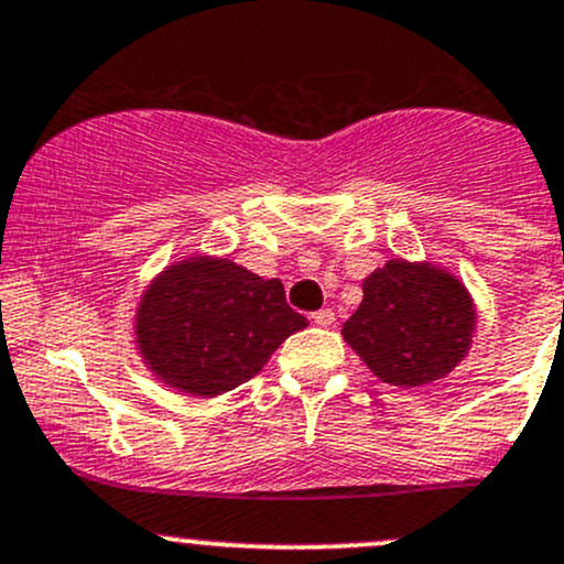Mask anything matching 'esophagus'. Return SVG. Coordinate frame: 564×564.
I'll use <instances>...</instances> for the list:
<instances>
[{"label": "esophagus", "instance_id": "1", "mask_svg": "<svg viewBox=\"0 0 564 564\" xmlns=\"http://www.w3.org/2000/svg\"><path fill=\"white\" fill-rule=\"evenodd\" d=\"M334 321H336V315L330 310H321L312 315V323L321 325V328H328V325H334Z\"/></svg>", "mask_w": 564, "mask_h": 564}]
</instances>
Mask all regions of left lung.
I'll use <instances>...</instances> for the list:
<instances>
[{
    "label": "left lung",
    "instance_id": "1",
    "mask_svg": "<svg viewBox=\"0 0 564 564\" xmlns=\"http://www.w3.org/2000/svg\"><path fill=\"white\" fill-rule=\"evenodd\" d=\"M478 310L451 271L429 260H386L364 280V301L341 336L367 367L399 388L443 380L467 358Z\"/></svg>",
    "mask_w": 564,
    "mask_h": 564
}]
</instances>
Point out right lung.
Wrapping results in <instances>:
<instances>
[{"label":"right lung","instance_id":"1","mask_svg":"<svg viewBox=\"0 0 564 564\" xmlns=\"http://www.w3.org/2000/svg\"><path fill=\"white\" fill-rule=\"evenodd\" d=\"M306 325L284 301L280 280H263L230 258L193 254L143 288L132 339L156 380L214 399L252 380Z\"/></svg>","mask_w":564,"mask_h":564}]
</instances>
